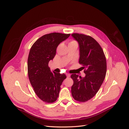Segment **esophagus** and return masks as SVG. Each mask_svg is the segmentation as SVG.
Returning <instances> with one entry per match:
<instances>
[{
  "label": "esophagus",
  "mask_w": 129,
  "mask_h": 129,
  "mask_svg": "<svg viewBox=\"0 0 129 129\" xmlns=\"http://www.w3.org/2000/svg\"><path fill=\"white\" fill-rule=\"evenodd\" d=\"M66 76H67V77H70V74H69V73H66Z\"/></svg>",
  "instance_id": "esophagus-1"
}]
</instances>
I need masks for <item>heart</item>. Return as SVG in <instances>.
<instances>
[{"label": "heart", "mask_w": 129, "mask_h": 129, "mask_svg": "<svg viewBox=\"0 0 129 129\" xmlns=\"http://www.w3.org/2000/svg\"><path fill=\"white\" fill-rule=\"evenodd\" d=\"M76 43L75 41H72L71 42H70V43Z\"/></svg>", "instance_id": "obj_1"}]
</instances>
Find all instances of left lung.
<instances>
[{
    "mask_svg": "<svg viewBox=\"0 0 129 129\" xmlns=\"http://www.w3.org/2000/svg\"><path fill=\"white\" fill-rule=\"evenodd\" d=\"M72 36L79 44V63L83 66L86 74L85 77L72 74V94L76 101L86 102L94 96L103 83L107 72L106 58L101 46L91 37L77 33Z\"/></svg>",
    "mask_w": 129,
    "mask_h": 129,
    "instance_id": "left-lung-1",
    "label": "left lung"
}]
</instances>
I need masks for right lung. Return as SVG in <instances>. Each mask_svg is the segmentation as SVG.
Listing matches in <instances>:
<instances>
[{
    "label": "right lung",
    "mask_w": 129,
    "mask_h": 129,
    "mask_svg": "<svg viewBox=\"0 0 129 129\" xmlns=\"http://www.w3.org/2000/svg\"><path fill=\"white\" fill-rule=\"evenodd\" d=\"M70 36L58 32L47 34L38 39L31 47L28 58L29 79L37 96L45 103L56 101L60 86L66 78L64 74L51 72L49 63L55 56L59 44Z\"/></svg>",
    "instance_id": "1"
}]
</instances>
